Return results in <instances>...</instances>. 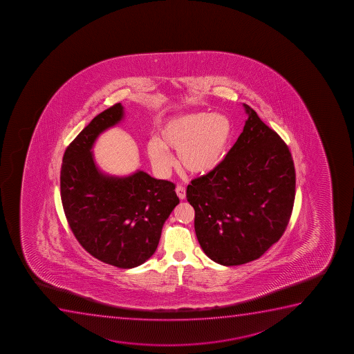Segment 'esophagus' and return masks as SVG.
<instances>
[{"mask_svg":"<svg viewBox=\"0 0 354 354\" xmlns=\"http://www.w3.org/2000/svg\"><path fill=\"white\" fill-rule=\"evenodd\" d=\"M175 192H176V194L179 196L180 199L183 200L186 198V188L179 185V186H176L175 188Z\"/></svg>","mask_w":354,"mask_h":354,"instance_id":"34e87169","label":"esophagus"}]
</instances>
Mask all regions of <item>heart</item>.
<instances>
[{
    "label": "heart",
    "mask_w": 354,
    "mask_h": 354,
    "mask_svg": "<svg viewBox=\"0 0 354 354\" xmlns=\"http://www.w3.org/2000/svg\"><path fill=\"white\" fill-rule=\"evenodd\" d=\"M232 133V123L225 115L191 113L167 122L160 138L148 143V155L153 166L163 174L173 166L168 150L178 151V162L183 169L205 174L223 161Z\"/></svg>",
    "instance_id": "1"
}]
</instances>
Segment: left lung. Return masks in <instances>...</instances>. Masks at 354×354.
I'll return each mask as SVG.
<instances>
[{
    "instance_id": "8db88e82",
    "label": "left lung",
    "mask_w": 354,
    "mask_h": 354,
    "mask_svg": "<svg viewBox=\"0 0 354 354\" xmlns=\"http://www.w3.org/2000/svg\"><path fill=\"white\" fill-rule=\"evenodd\" d=\"M223 161L187 186L205 254L221 266L261 257L282 237L295 200V167L287 143L254 110Z\"/></svg>"
}]
</instances>
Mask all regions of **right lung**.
<instances>
[{
	"label": "right lung",
	"mask_w": 354,
	"mask_h": 354,
	"mask_svg": "<svg viewBox=\"0 0 354 354\" xmlns=\"http://www.w3.org/2000/svg\"><path fill=\"white\" fill-rule=\"evenodd\" d=\"M121 103L97 115L64 153L60 196L70 229L100 262L141 266L158 248L163 223L180 200L175 183L138 171L127 178L97 169L91 148L102 131L121 121Z\"/></svg>",
	"instance_id": "1"
}]
</instances>
